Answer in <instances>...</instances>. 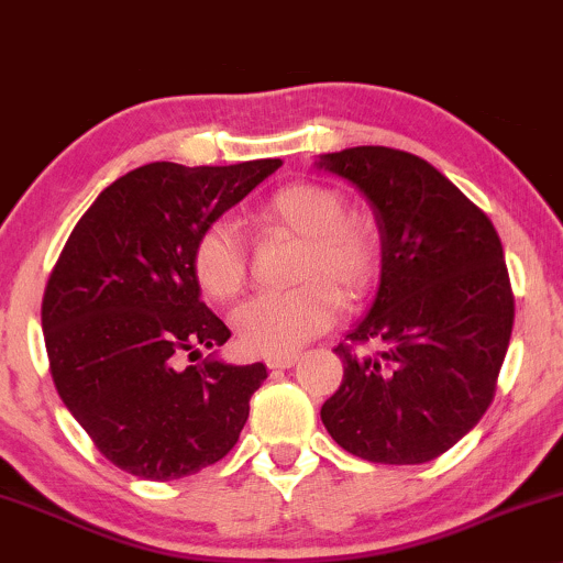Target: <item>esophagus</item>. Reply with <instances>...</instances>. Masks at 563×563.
Masks as SVG:
<instances>
[{
	"label": "esophagus",
	"mask_w": 563,
	"mask_h": 563,
	"mask_svg": "<svg viewBox=\"0 0 563 563\" xmlns=\"http://www.w3.org/2000/svg\"><path fill=\"white\" fill-rule=\"evenodd\" d=\"M296 360H299V354H275V357H267L264 363L273 367V371H286V367L296 365Z\"/></svg>",
	"instance_id": "1"
}]
</instances>
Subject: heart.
Listing matches in <instances>:
<instances>
[{
	"label": "heart",
	"mask_w": 563,
	"mask_h": 563,
	"mask_svg": "<svg viewBox=\"0 0 563 563\" xmlns=\"http://www.w3.org/2000/svg\"><path fill=\"white\" fill-rule=\"evenodd\" d=\"M256 230L299 238L290 267L296 288L262 294L235 312L241 344L254 354H294L325 333L339 318L341 299H357L376 280L380 245L371 224L346 217L333 187L288 183L254 211ZM192 273L200 290L232 301L245 286V251L228 222H211L192 245Z\"/></svg>",
	"instance_id": "1"
}]
</instances>
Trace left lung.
<instances>
[{
  "mask_svg": "<svg viewBox=\"0 0 563 563\" xmlns=\"http://www.w3.org/2000/svg\"><path fill=\"white\" fill-rule=\"evenodd\" d=\"M318 166L371 200L380 232L376 301L349 344L333 349L344 378L320 418L363 461H434L495 397L514 331L500 238L479 206L412 153L360 145ZM371 340L376 353L353 352Z\"/></svg>",
  "mask_w": 563,
  "mask_h": 563,
  "instance_id": "left-lung-1",
  "label": "left lung"
}]
</instances>
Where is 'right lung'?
<instances>
[{
	"mask_svg": "<svg viewBox=\"0 0 563 563\" xmlns=\"http://www.w3.org/2000/svg\"><path fill=\"white\" fill-rule=\"evenodd\" d=\"M280 164H145L97 196L60 251L42 299L49 373L95 448L126 474H198L249 421L262 363L179 367L185 352L230 339L200 301L192 245Z\"/></svg>",
	"mask_w": 563,
	"mask_h": 563,
	"instance_id": "add662e5",
	"label": "right lung"
}]
</instances>
